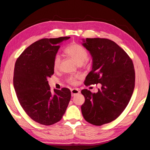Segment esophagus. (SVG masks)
Instances as JSON below:
<instances>
[{"instance_id": "esophagus-1", "label": "esophagus", "mask_w": 150, "mask_h": 150, "mask_svg": "<svg viewBox=\"0 0 150 150\" xmlns=\"http://www.w3.org/2000/svg\"><path fill=\"white\" fill-rule=\"evenodd\" d=\"M79 93H80V91L79 89H75V88L71 89V96H74L75 95L78 94Z\"/></svg>"}]
</instances>
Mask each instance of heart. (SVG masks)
Masks as SVG:
<instances>
[{
	"mask_svg": "<svg viewBox=\"0 0 150 150\" xmlns=\"http://www.w3.org/2000/svg\"><path fill=\"white\" fill-rule=\"evenodd\" d=\"M64 52L67 56L72 57L78 63V64H85L88 61V54L86 49L81 45L78 44H72L67 46ZM60 63V57L59 55H56L54 57L53 67L54 69H58ZM81 76L79 75H72L68 77L67 82L71 84H76L77 80L79 79Z\"/></svg>",
	"mask_w": 150,
	"mask_h": 150,
	"instance_id": "heart-1",
	"label": "heart"
}]
</instances>
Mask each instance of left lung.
<instances>
[{
    "instance_id": "1",
    "label": "left lung",
    "mask_w": 150,
    "mask_h": 150,
    "mask_svg": "<svg viewBox=\"0 0 150 150\" xmlns=\"http://www.w3.org/2000/svg\"><path fill=\"white\" fill-rule=\"evenodd\" d=\"M83 46L93 57L91 71L86 86L100 83L96 93L81 91L85 98L81 111L86 121L101 126L116 120L125 110L132 96L135 72L132 60L112 40L104 38L83 39Z\"/></svg>"
}]
</instances>
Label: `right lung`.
<instances>
[{
  "label": "right lung",
  "mask_w": 150,
  "mask_h": 150,
  "mask_svg": "<svg viewBox=\"0 0 150 150\" xmlns=\"http://www.w3.org/2000/svg\"><path fill=\"white\" fill-rule=\"evenodd\" d=\"M69 38L39 40L16 62L13 83L18 100L27 115L39 124L49 126L59 121L70 101L69 89H54L52 93L47 81L54 74V59L60 44Z\"/></svg>",
  "instance_id": "obj_1"
}]
</instances>
